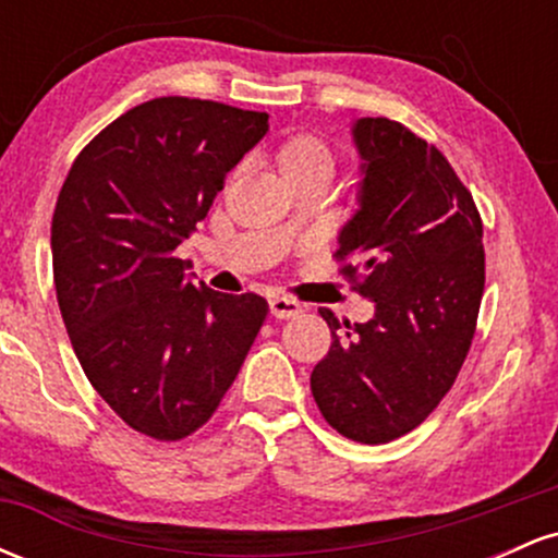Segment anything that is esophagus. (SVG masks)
Segmentation results:
<instances>
[{
  "label": "esophagus",
  "instance_id": "obj_1",
  "mask_svg": "<svg viewBox=\"0 0 558 558\" xmlns=\"http://www.w3.org/2000/svg\"><path fill=\"white\" fill-rule=\"evenodd\" d=\"M301 312H304V306H301L296 299H288V296H272L270 299V315L275 319L299 317Z\"/></svg>",
  "mask_w": 558,
  "mask_h": 558
}]
</instances>
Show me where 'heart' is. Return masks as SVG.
Wrapping results in <instances>:
<instances>
[{"instance_id": "b5f03b06", "label": "heart", "mask_w": 558, "mask_h": 558, "mask_svg": "<svg viewBox=\"0 0 558 558\" xmlns=\"http://www.w3.org/2000/svg\"><path fill=\"white\" fill-rule=\"evenodd\" d=\"M275 165H278L280 178L286 183L301 181V178L323 175L330 178L332 172V149L323 136L310 131L291 133L275 151Z\"/></svg>"}]
</instances>
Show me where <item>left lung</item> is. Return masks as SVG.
Wrapping results in <instances>:
<instances>
[{
	"label": "left lung",
	"mask_w": 558,
	"mask_h": 558,
	"mask_svg": "<svg viewBox=\"0 0 558 558\" xmlns=\"http://www.w3.org/2000/svg\"><path fill=\"white\" fill-rule=\"evenodd\" d=\"M351 133L360 209L332 257L375 317L338 332L319 310L332 343L312 396L330 427L377 446L422 425L462 369L485 288L483 220L448 159L407 125L362 118Z\"/></svg>",
	"instance_id": "obj_1"
}]
</instances>
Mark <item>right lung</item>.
<instances>
[{
  "label": "right lung",
  "instance_id": "right-lung-1",
  "mask_svg": "<svg viewBox=\"0 0 558 558\" xmlns=\"http://www.w3.org/2000/svg\"><path fill=\"white\" fill-rule=\"evenodd\" d=\"M267 128V112L159 96L88 141L57 196L52 267L70 343L96 393L155 440L213 417L267 317L257 293L194 283L175 257Z\"/></svg>",
  "mask_w": 558,
  "mask_h": 558
}]
</instances>
